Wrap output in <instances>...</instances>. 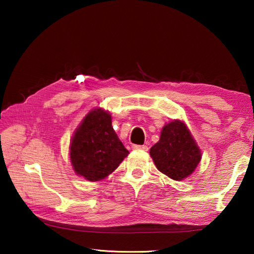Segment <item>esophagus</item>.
I'll return each instance as SVG.
<instances>
[{"label":"esophagus","instance_id":"obj_1","mask_svg":"<svg viewBox=\"0 0 254 254\" xmlns=\"http://www.w3.org/2000/svg\"><path fill=\"white\" fill-rule=\"evenodd\" d=\"M132 148L134 150H142V151H148V149H149L147 145H136V144L132 145Z\"/></svg>","mask_w":254,"mask_h":254}]
</instances>
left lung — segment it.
I'll return each mask as SVG.
<instances>
[{
  "label": "left lung",
  "instance_id": "obj_1",
  "mask_svg": "<svg viewBox=\"0 0 254 254\" xmlns=\"http://www.w3.org/2000/svg\"><path fill=\"white\" fill-rule=\"evenodd\" d=\"M150 156L160 173L180 182L194 173L201 151L186 123L173 120L162 127L160 139L150 149Z\"/></svg>",
  "mask_w": 254,
  "mask_h": 254
}]
</instances>
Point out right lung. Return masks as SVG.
I'll list each match as a JSON object with an SVG mask.
<instances>
[{
  "label": "right lung",
  "instance_id": "right-lung-1",
  "mask_svg": "<svg viewBox=\"0 0 254 254\" xmlns=\"http://www.w3.org/2000/svg\"><path fill=\"white\" fill-rule=\"evenodd\" d=\"M127 154L112 127L111 113L101 107L86 114L69 145L72 169L88 182L105 179Z\"/></svg>",
  "mask_w": 254,
  "mask_h": 254
}]
</instances>
